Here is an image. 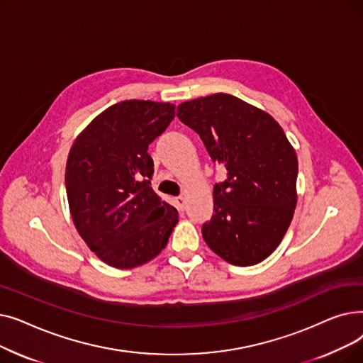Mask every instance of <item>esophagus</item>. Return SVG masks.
Wrapping results in <instances>:
<instances>
[{
    "label": "esophagus",
    "instance_id": "34e87169",
    "mask_svg": "<svg viewBox=\"0 0 363 363\" xmlns=\"http://www.w3.org/2000/svg\"><path fill=\"white\" fill-rule=\"evenodd\" d=\"M174 203H175V206H177L178 211H181V212H182L184 208H185V199H184V197H175Z\"/></svg>",
    "mask_w": 363,
    "mask_h": 363
}]
</instances>
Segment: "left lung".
<instances>
[{"label": "left lung", "instance_id": "8db88e82", "mask_svg": "<svg viewBox=\"0 0 363 363\" xmlns=\"http://www.w3.org/2000/svg\"><path fill=\"white\" fill-rule=\"evenodd\" d=\"M226 179L213 186V215L201 234L228 263L256 264L287 233L297 204V156L279 123L231 94L218 92L178 106Z\"/></svg>", "mask_w": 363, "mask_h": 363}]
</instances>
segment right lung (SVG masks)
<instances>
[{
  "mask_svg": "<svg viewBox=\"0 0 363 363\" xmlns=\"http://www.w3.org/2000/svg\"><path fill=\"white\" fill-rule=\"evenodd\" d=\"M175 118V106L126 100L99 114L74 140L66 193L79 235L104 263L130 269L155 259L178 211L152 191L148 145Z\"/></svg>",
  "mask_w": 363,
  "mask_h": 363,
  "instance_id": "obj_1",
  "label": "right lung"
}]
</instances>
